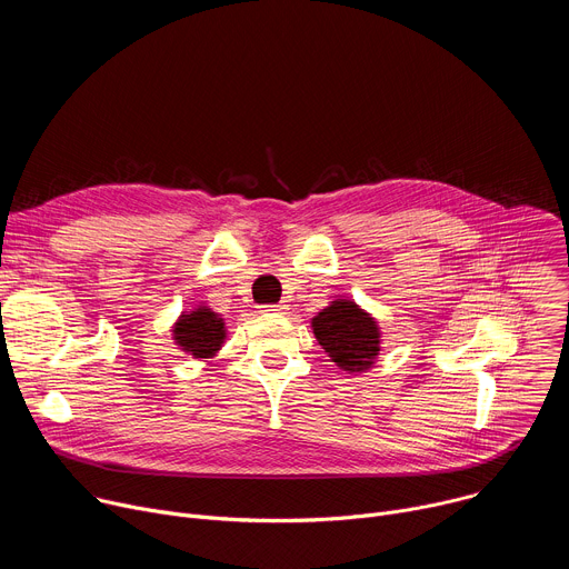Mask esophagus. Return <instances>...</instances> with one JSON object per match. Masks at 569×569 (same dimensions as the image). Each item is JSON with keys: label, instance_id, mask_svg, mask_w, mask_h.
<instances>
[{"label": "esophagus", "instance_id": "obj_1", "mask_svg": "<svg viewBox=\"0 0 569 569\" xmlns=\"http://www.w3.org/2000/svg\"><path fill=\"white\" fill-rule=\"evenodd\" d=\"M263 312H283L286 310V303L279 301V303H268V306H261Z\"/></svg>", "mask_w": 569, "mask_h": 569}]
</instances>
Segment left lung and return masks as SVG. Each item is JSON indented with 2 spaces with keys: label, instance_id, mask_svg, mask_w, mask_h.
Here are the masks:
<instances>
[{
  "label": "left lung",
  "instance_id": "1",
  "mask_svg": "<svg viewBox=\"0 0 569 569\" xmlns=\"http://www.w3.org/2000/svg\"><path fill=\"white\" fill-rule=\"evenodd\" d=\"M312 333L329 358L349 373L367 371L380 351L378 321L351 299H336L312 317Z\"/></svg>",
  "mask_w": 569,
  "mask_h": 569
}]
</instances>
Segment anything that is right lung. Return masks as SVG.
Segmentation results:
<instances>
[{
	"mask_svg": "<svg viewBox=\"0 0 569 569\" xmlns=\"http://www.w3.org/2000/svg\"><path fill=\"white\" fill-rule=\"evenodd\" d=\"M227 338L224 321L207 306H198L191 312L180 315L173 327V340L182 351L193 358H213Z\"/></svg>",
	"mask_w": 569,
	"mask_h": 569,
	"instance_id": "obj_1",
	"label": "right lung"
}]
</instances>
